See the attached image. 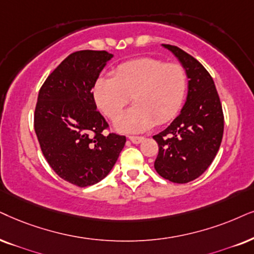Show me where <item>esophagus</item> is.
Returning a JSON list of instances; mask_svg holds the SVG:
<instances>
[{
  "mask_svg": "<svg viewBox=\"0 0 254 254\" xmlns=\"http://www.w3.org/2000/svg\"><path fill=\"white\" fill-rule=\"evenodd\" d=\"M129 139L132 142L133 144H139L144 140V137H139V136H130Z\"/></svg>",
  "mask_w": 254,
  "mask_h": 254,
  "instance_id": "esophagus-1",
  "label": "esophagus"
}]
</instances>
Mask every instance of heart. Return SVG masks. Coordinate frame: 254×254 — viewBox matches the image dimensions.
I'll list each match as a JSON object with an SVG mask.
<instances>
[{
  "mask_svg": "<svg viewBox=\"0 0 254 254\" xmlns=\"http://www.w3.org/2000/svg\"><path fill=\"white\" fill-rule=\"evenodd\" d=\"M188 75L181 63L142 57L122 63L114 78L99 77L95 83L96 104L111 121L121 117L132 97L134 105L118 121L125 132H142L152 125L171 121L181 109Z\"/></svg>",
  "mask_w": 254,
  "mask_h": 254,
  "instance_id": "heart-1",
  "label": "heart"
}]
</instances>
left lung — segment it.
<instances>
[{
    "instance_id": "left-lung-1",
    "label": "left lung",
    "mask_w": 254,
    "mask_h": 254,
    "mask_svg": "<svg viewBox=\"0 0 254 254\" xmlns=\"http://www.w3.org/2000/svg\"><path fill=\"white\" fill-rule=\"evenodd\" d=\"M163 46L172 51L185 68L189 91L179 116L153 136L159 147L155 169L163 178L184 184L203 175L213 162L223 139L224 114L207 70L181 48Z\"/></svg>"
}]
</instances>
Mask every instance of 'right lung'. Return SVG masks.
<instances>
[{
  "label": "right lung",
  "instance_id": "right-lung-1",
  "mask_svg": "<svg viewBox=\"0 0 254 254\" xmlns=\"http://www.w3.org/2000/svg\"><path fill=\"white\" fill-rule=\"evenodd\" d=\"M111 57L104 50L75 51L38 92L34 127L43 156L61 178L79 188L107 177L127 142L122 134L103 133L109 124L92 92Z\"/></svg>",
  "mask_w": 254,
  "mask_h": 254
}]
</instances>
